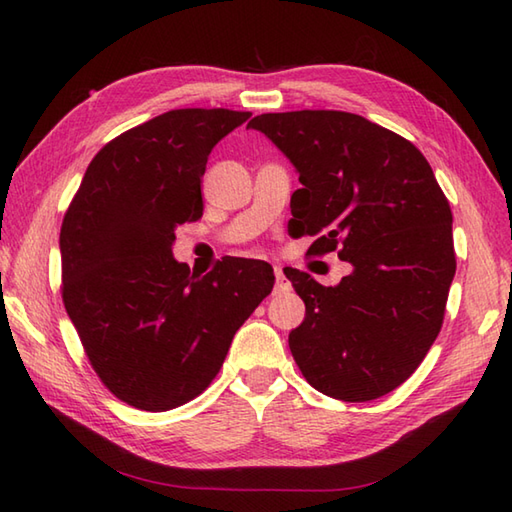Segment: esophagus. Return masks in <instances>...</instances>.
Here are the masks:
<instances>
[{
	"label": "esophagus",
	"mask_w": 512,
	"mask_h": 512,
	"mask_svg": "<svg viewBox=\"0 0 512 512\" xmlns=\"http://www.w3.org/2000/svg\"><path fill=\"white\" fill-rule=\"evenodd\" d=\"M275 279H277V290L288 288V279H286L284 268H281V266H275Z\"/></svg>",
	"instance_id": "esophagus-1"
}]
</instances>
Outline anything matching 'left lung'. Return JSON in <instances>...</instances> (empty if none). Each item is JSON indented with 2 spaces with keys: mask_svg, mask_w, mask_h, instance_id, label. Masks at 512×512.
Listing matches in <instances>:
<instances>
[{
  "mask_svg": "<svg viewBox=\"0 0 512 512\" xmlns=\"http://www.w3.org/2000/svg\"><path fill=\"white\" fill-rule=\"evenodd\" d=\"M299 173L292 235L312 255L339 250L354 270L339 286L284 273L306 303L288 336L308 383L345 402L374 400L416 372L440 334L455 275L453 215L420 149L336 110L262 114L248 123Z\"/></svg>",
  "mask_w": 512,
  "mask_h": 512,
  "instance_id": "obj_1",
  "label": "left lung"
}]
</instances>
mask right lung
Listing matches in <instances>:
<instances>
[{
  "mask_svg": "<svg viewBox=\"0 0 512 512\" xmlns=\"http://www.w3.org/2000/svg\"><path fill=\"white\" fill-rule=\"evenodd\" d=\"M250 112L171 110L127 129L90 162L61 224V295L90 365L143 411L200 396L273 290V268L222 259L204 277L173 259L176 228L202 217L211 149Z\"/></svg>",
  "mask_w": 512,
  "mask_h": 512,
  "instance_id": "1",
  "label": "right lung"
}]
</instances>
